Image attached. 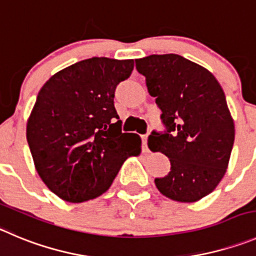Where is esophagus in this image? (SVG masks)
<instances>
[{
    "mask_svg": "<svg viewBox=\"0 0 256 256\" xmlns=\"http://www.w3.org/2000/svg\"><path fill=\"white\" fill-rule=\"evenodd\" d=\"M148 134L146 135H142V152H149V148H148Z\"/></svg>",
    "mask_w": 256,
    "mask_h": 256,
    "instance_id": "obj_1",
    "label": "esophagus"
}]
</instances>
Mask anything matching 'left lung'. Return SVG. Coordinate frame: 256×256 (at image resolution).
I'll return each mask as SVG.
<instances>
[{"mask_svg":"<svg viewBox=\"0 0 256 256\" xmlns=\"http://www.w3.org/2000/svg\"><path fill=\"white\" fill-rule=\"evenodd\" d=\"M135 63L166 128L148 140L150 150L170 160V172L155 178V186L176 202H197L221 182L234 146L235 125L224 90L211 72L176 54Z\"/></svg>","mask_w":256,"mask_h":256,"instance_id":"1","label":"left lung"}]
</instances>
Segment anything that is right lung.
<instances>
[{
    "instance_id": "add662e5",
    "label": "right lung",
    "mask_w": 256,
    "mask_h": 256,
    "mask_svg": "<svg viewBox=\"0 0 256 256\" xmlns=\"http://www.w3.org/2000/svg\"><path fill=\"white\" fill-rule=\"evenodd\" d=\"M132 69L134 59L94 56L59 70L40 90L26 139L38 174L62 200L98 197L124 162L142 152L140 136L121 131L114 104L117 84Z\"/></svg>"
}]
</instances>
